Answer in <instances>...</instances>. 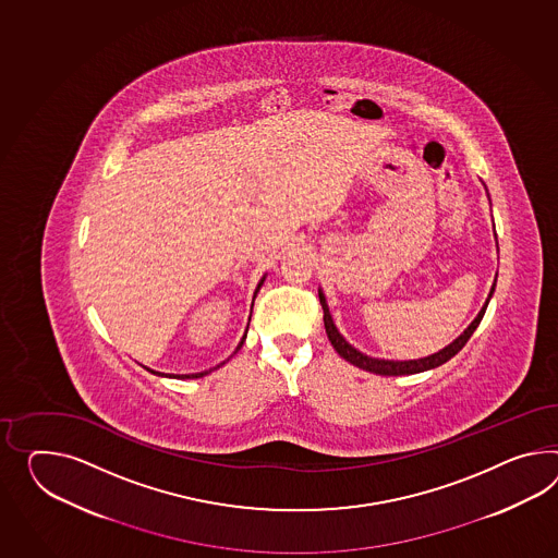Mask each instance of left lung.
<instances>
[{
    "label": "left lung",
    "instance_id": "8db88e82",
    "mask_svg": "<svg viewBox=\"0 0 558 558\" xmlns=\"http://www.w3.org/2000/svg\"><path fill=\"white\" fill-rule=\"evenodd\" d=\"M494 289H496V283H494L492 291H489V298H492ZM489 298H487L486 305L482 307V312H480L477 317L473 319L472 326L465 329V331L459 336L456 342L449 343L447 348H444L441 352H437V354H433V356L421 357V360L395 362V360H378V357L364 356L362 352H357L356 348H352L350 343L345 342L342 336H340V331H338L336 326H333V322H331V315H329L328 303H326V298H324V293L319 291V303H322V310H324V326H326V333H328L329 342H331V345L336 348V352H338V354H340L343 360H348L350 364L357 366V368L372 372V374H380V376H402V374H416V372H425L430 371V368H437V366L445 364L447 360H451V357L456 356L459 350H461V348L468 343V340L472 338L475 328L480 326L482 317H484V314H486V307L487 303H489Z\"/></svg>",
    "mask_w": 558,
    "mask_h": 558
}]
</instances>
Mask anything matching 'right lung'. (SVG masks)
Returning a JSON list of instances; mask_svg holds the SVG:
<instances>
[{
    "label": "right lung",
    "mask_w": 558,
    "mask_h": 558,
    "mask_svg": "<svg viewBox=\"0 0 558 558\" xmlns=\"http://www.w3.org/2000/svg\"><path fill=\"white\" fill-rule=\"evenodd\" d=\"M260 286H263V281H260V283H258L257 291H258V289H260ZM243 342H244V338H243ZM243 342L239 343V348H236V350H241V345H243ZM222 364H225V362H222ZM222 364H218V366H216V368H220V366H222ZM149 372H154V371H149ZM154 374H159V372H154ZM204 374H208V371L198 372V374H178V378H201V376H204ZM161 376H163V374H161Z\"/></svg>",
    "instance_id": "add662e5"
}]
</instances>
